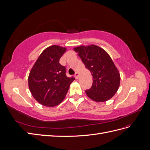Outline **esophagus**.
<instances>
[{
  "instance_id": "1",
  "label": "esophagus",
  "mask_w": 150,
  "mask_h": 150,
  "mask_svg": "<svg viewBox=\"0 0 150 150\" xmlns=\"http://www.w3.org/2000/svg\"><path fill=\"white\" fill-rule=\"evenodd\" d=\"M79 72H76L75 74H74V76H75V78H76V79H78V78H79Z\"/></svg>"
}]
</instances>
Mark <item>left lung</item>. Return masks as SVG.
Wrapping results in <instances>:
<instances>
[{"mask_svg":"<svg viewBox=\"0 0 150 150\" xmlns=\"http://www.w3.org/2000/svg\"><path fill=\"white\" fill-rule=\"evenodd\" d=\"M93 76V85L86 90L87 96L96 102H104L117 92L120 74L109 54L95 45L74 49Z\"/></svg>","mask_w":150,"mask_h":150,"instance_id":"1","label":"left lung"}]
</instances>
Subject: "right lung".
<instances>
[{
	"label": "right lung",
	"mask_w": 150,
	"mask_h": 150,
	"mask_svg": "<svg viewBox=\"0 0 150 150\" xmlns=\"http://www.w3.org/2000/svg\"><path fill=\"white\" fill-rule=\"evenodd\" d=\"M66 48L54 45L44 49L32 68L28 78L30 91L43 106L53 107L60 104L75 78H68L66 67L59 63Z\"/></svg>",
	"instance_id": "obj_1"
}]
</instances>
